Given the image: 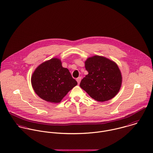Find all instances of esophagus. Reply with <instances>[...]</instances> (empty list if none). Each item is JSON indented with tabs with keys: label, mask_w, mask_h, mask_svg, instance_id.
Wrapping results in <instances>:
<instances>
[{
	"label": "esophagus",
	"mask_w": 153,
	"mask_h": 153,
	"mask_svg": "<svg viewBox=\"0 0 153 153\" xmlns=\"http://www.w3.org/2000/svg\"><path fill=\"white\" fill-rule=\"evenodd\" d=\"M81 81V76L78 77V78L76 79V81L78 82V84H79Z\"/></svg>",
	"instance_id": "obj_1"
}]
</instances>
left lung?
<instances>
[{
    "label": "left lung",
    "instance_id": "obj_1",
    "mask_svg": "<svg viewBox=\"0 0 153 153\" xmlns=\"http://www.w3.org/2000/svg\"><path fill=\"white\" fill-rule=\"evenodd\" d=\"M88 74L81 81L80 87L94 100L108 101L119 93L122 83L121 72L113 60L94 55L85 61Z\"/></svg>",
    "mask_w": 153,
    "mask_h": 153
}]
</instances>
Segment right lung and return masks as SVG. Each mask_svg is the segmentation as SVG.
Returning a JSON list of instances; mask_svg holds the SVG:
<instances>
[{
    "mask_svg": "<svg viewBox=\"0 0 153 153\" xmlns=\"http://www.w3.org/2000/svg\"><path fill=\"white\" fill-rule=\"evenodd\" d=\"M31 82L36 94L42 99L53 103L62 101L78 83L61 60L53 57L39 65L33 72Z\"/></svg>",
    "mask_w": 153,
    "mask_h": 153,
    "instance_id": "right-lung-1",
    "label": "right lung"
}]
</instances>
